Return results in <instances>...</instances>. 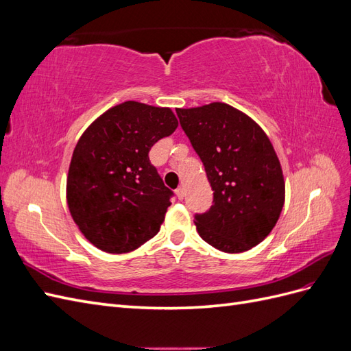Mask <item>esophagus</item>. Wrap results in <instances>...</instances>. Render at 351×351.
Returning <instances> with one entry per match:
<instances>
[{"label": "esophagus", "mask_w": 351, "mask_h": 351, "mask_svg": "<svg viewBox=\"0 0 351 351\" xmlns=\"http://www.w3.org/2000/svg\"><path fill=\"white\" fill-rule=\"evenodd\" d=\"M176 195H177V197H178L180 200H183V199H184V189H183V187H178V189L176 190Z\"/></svg>", "instance_id": "1"}]
</instances>
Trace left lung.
Here are the masks:
<instances>
[{
    "label": "left lung",
    "mask_w": 351,
    "mask_h": 351,
    "mask_svg": "<svg viewBox=\"0 0 351 351\" xmlns=\"http://www.w3.org/2000/svg\"><path fill=\"white\" fill-rule=\"evenodd\" d=\"M204 162L212 206L195 215L199 236L226 253H241L267 237L284 206L285 184L272 143L250 117L222 102L176 110Z\"/></svg>",
    "instance_id": "1"
}]
</instances>
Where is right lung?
<instances>
[{"mask_svg":"<svg viewBox=\"0 0 351 351\" xmlns=\"http://www.w3.org/2000/svg\"><path fill=\"white\" fill-rule=\"evenodd\" d=\"M177 125L169 108L127 101L82 134L69 168L67 204L93 246L127 253L161 228L174 193L151 164L149 151Z\"/></svg>","mask_w":351,"mask_h":351,"instance_id":"1","label":"right lung"}]
</instances>
